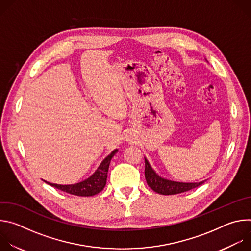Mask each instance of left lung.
<instances>
[{
	"instance_id": "1",
	"label": "left lung",
	"mask_w": 251,
	"mask_h": 251,
	"mask_svg": "<svg viewBox=\"0 0 251 251\" xmlns=\"http://www.w3.org/2000/svg\"><path fill=\"white\" fill-rule=\"evenodd\" d=\"M145 177L148 186L156 193L161 195H176L188 192L193 190L201 185H202L205 181L200 183H177L172 182L169 180L159 176L154 170L151 168L148 161L145 159Z\"/></svg>"
}]
</instances>
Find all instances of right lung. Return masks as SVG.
Wrapping results in <instances>:
<instances>
[{"mask_svg":"<svg viewBox=\"0 0 251 251\" xmlns=\"http://www.w3.org/2000/svg\"><path fill=\"white\" fill-rule=\"evenodd\" d=\"M118 150H114L110 155L107 156L103 162L100 164L96 172L88 177L87 180L82 181L78 184L75 185H56V184H51L48 183L47 184L50 185L51 187H54L64 193L70 194V195H75V196H79V197H90L94 196L98 193H100L105 185H106V180H107V173H108V168L110 161L112 157L117 153Z\"/></svg>","mask_w":251,"mask_h":251,"instance_id":"1","label":"right lung"}]
</instances>
